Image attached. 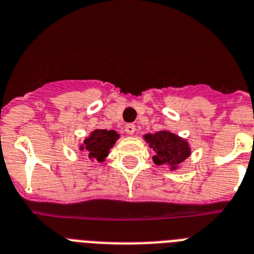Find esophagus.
Listing matches in <instances>:
<instances>
[{
  "mask_svg": "<svg viewBox=\"0 0 254 254\" xmlns=\"http://www.w3.org/2000/svg\"><path fill=\"white\" fill-rule=\"evenodd\" d=\"M134 131H135V127H134L133 124H127V125H125V133H127V135H133Z\"/></svg>",
  "mask_w": 254,
  "mask_h": 254,
  "instance_id": "1",
  "label": "esophagus"
}]
</instances>
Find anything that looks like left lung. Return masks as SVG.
<instances>
[{
    "label": "left lung",
    "mask_w": 254,
    "mask_h": 254,
    "mask_svg": "<svg viewBox=\"0 0 254 254\" xmlns=\"http://www.w3.org/2000/svg\"><path fill=\"white\" fill-rule=\"evenodd\" d=\"M143 138L154 150V163L156 166L170 167L171 171L177 170L181 163L191 154L190 146L187 139L168 130L145 134Z\"/></svg>",
    "instance_id": "1"
}]
</instances>
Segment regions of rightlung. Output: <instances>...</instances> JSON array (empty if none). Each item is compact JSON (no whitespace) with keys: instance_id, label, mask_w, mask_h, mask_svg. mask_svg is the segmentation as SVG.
<instances>
[{"instance_id":"1","label":"right lung","mask_w":254,"mask_h":254,"mask_svg":"<svg viewBox=\"0 0 254 254\" xmlns=\"http://www.w3.org/2000/svg\"><path fill=\"white\" fill-rule=\"evenodd\" d=\"M120 138V134L115 130L96 129L90 133L87 138H84L83 143L79 146L80 151H84L91 160L104 162L108 156L109 150L113 147L116 141Z\"/></svg>"}]
</instances>
